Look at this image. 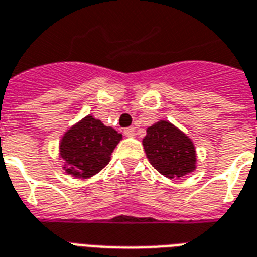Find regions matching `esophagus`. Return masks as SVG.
<instances>
[{
  "label": "esophagus",
  "mask_w": 257,
  "mask_h": 257,
  "mask_svg": "<svg viewBox=\"0 0 257 257\" xmlns=\"http://www.w3.org/2000/svg\"><path fill=\"white\" fill-rule=\"evenodd\" d=\"M123 135H125V136H134L135 135L134 126H129V128L123 129Z\"/></svg>",
  "instance_id": "34e87169"
}]
</instances>
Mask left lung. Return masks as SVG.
<instances>
[{"mask_svg": "<svg viewBox=\"0 0 257 257\" xmlns=\"http://www.w3.org/2000/svg\"><path fill=\"white\" fill-rule=\"evenodd\" d=\"M143 146L148 161L165 177L180 178L195 170V146L167 121H159L147 129Z\"/></svg>", "mask_w": 257, "mask_h": 257, "instance_id": "obj_1", "label": "left lung"}]
</instances>
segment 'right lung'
<instances>
[{"mask_svg":"<svg viewBox=\"0 0 257 257\" xmlns=\"http://www.w3.org/2000/svg\"><path fill=\"white\" fill-rule=\"evenodd\" d=\"M122 138L99 119L85 117L64 135L60 154L65 159V170L79 178H88L99 173L110 161V155Z\"/></svg>","mask_w":257,"mask_h":257,"instance_id":"1","label":"right lung"}]
</instances>
